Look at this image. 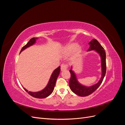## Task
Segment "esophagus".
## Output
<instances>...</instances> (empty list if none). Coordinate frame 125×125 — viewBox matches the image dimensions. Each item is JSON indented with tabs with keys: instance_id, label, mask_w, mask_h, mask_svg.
Listing matches in <instances>:
<instances>
[{
	"instance_id": "1",
	"label": "esophagus",
	"mask_w": 125,
	"mask_h": 125,
	"mask_svg": "<svg viewBox=\"0 0 125 125\" xmlns=\"http://www.w3.org/2000/svg\"><path fill=\"white\" fill-rule=\"evenodd\" d=\"M68 68V65L67 64H65L63 63L61 65V70L63 71V70H66Z\"/></svg>"
}]
</instances>
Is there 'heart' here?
Segmentation results:
<instances>
[{"mask_svg":"<svg viewBox=\"0 0 125 125\" xmlns=\"http://www.w3.org/2000/svg\"><path fill=\"white\" fill-rule=\"evenodd\" d=\"M65 50L68 52H71L74 50L75 53L78 54L81 52V47L75 43H72L67 45Z\"/></svg>","mask_w":125,"mask_h":125,"instance_id":"heart-1","label":"heart"}]
</instances>
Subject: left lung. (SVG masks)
Returning a JSON list of instances; mask_svg holds the SVG:
<instances>
[{
  "mask_svg": "<svg viewBox=\"0 0 125 125\" xmlns=\"http://www.w3.org/2000/svg\"><path fill=\"white\" fill-rule=\"evenodd\" d=\"M90 45L88 51L94 50L99 54L101 59L102 75L99 81L97 83L90 86H86L83 85L79 83L74 72L72 70V67L69 70L71 73V78L69 80V86L71 90L74 93L80 96H86L90 95L99 88L102 83L105 75L106 71V53L104 48L95 39H93L89 43Z\"/></svg>",
  "mask_w": 125,
  "mask_h": 125,
  "instance_id": "left-lung-1",
  "label": "left lung"
}]
</instances>
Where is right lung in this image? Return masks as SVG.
I'll return each instance as SVG.
<instances>
[{
  "label": "right lung",
  "instance_id": "right-lung-1",
  "mask_svg": "<svg viewBox=\"0 0 125 125\" xmlns=\"http://www.w3.org/2000/svg\"><path fill=\"white\" fill-rule=\"evenodd\" d=\"M39 38H37V37H33V38H32L29 41V42L25 45V46H24L22 48L20 53H21V52L22 51H23V50H24L25 49L32 46V45H33V44H34L36 43V40H37ZM60 67L59 66L58 68H57L53 72H52L47 86L45 87L43 90L40 91L36 92H32L31 91H28L26 89H25L24 88V89L25 90V91L26 92H28L30 94V95H31L34 97L38 98V99H44V98L47 97L49 95H50L52 93V91H53L57 79L58 77V75L60 73Z\"/></svg>",
  "mask_w": 125,
  "mask_h": 125
}]
</instances>
